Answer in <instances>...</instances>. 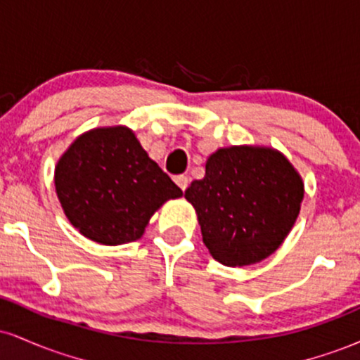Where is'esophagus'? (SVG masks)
<instances>
[{
    "mask_svg": "<svg viewBox=\"0 0 360 360\" xmlns=\"http://www.w3.org/2000/svg\"><path fill=\"white\" fill-rule=\"evenodd\" d=\"M174 181H176V184L179 186L181 189H183V191H186V188H188V177H186V176H176Z\"/></svg>",
    "mask_w": 360,
    "mask_h": 360,
    "instance_id": "1",
    "label": "esophagus"
}]
</instances>
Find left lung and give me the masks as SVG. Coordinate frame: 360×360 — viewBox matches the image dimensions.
Masks as SVG:
<instances>
[{"label": "left lung", "mask_w": 360, "mask_h": 360, "mask_svg": "<svg viewBox=\"0 0 360 360\" xmlns=\"http://www.w3.org/2000/svg\"><path fill=\"white\" fill-rule=\"evenodd\" d=\"M303 196L301 176L286 157L252 146L218 148L206 160L203 179L184 193L210 254L229 267L260 262L278 250Z\"/></svg>", "instance_id": "obj_1"}]
</instances>
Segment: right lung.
Instances as JSON below:
<instances>
[{
	"instance_id": "obj_1",
	"label": "right lung",
	"mask_w": 360,
	"mask_h": 360,
	"mask_svg": "<svg viewBox=\"0 0 360 360\" xmlns=\"http://www.w3.org/2000/svg\"><path fill=\"white\" fill-rule=\"evenodd\" d=\"M57 198L79 233L103 245L139 240L167 200L183 196L127 127L77 137L56 166Z\"/></svg>"
}]
</instances>
